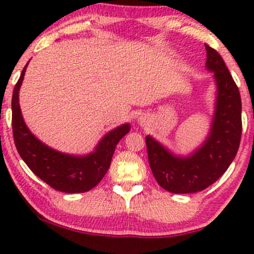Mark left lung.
<instances>
[{
	"mask_svg": "<svg viewBox=\"0 0 254 254\" xmlns=\"http://www.w3.org/2000/svg\"><path fill=\"white\" fill-rule=\"evenodd\" d=\"M208 70L217 85L216 110L210 135L188 158L172 156L159 142L146 136L148 163L160 187L174 193L202 191L219 180L239 150L243 122L241 97L233 77L216 50L205 44Z\"/></svg>",
	"mask_w": 254,
	"mask_h": 254,
	"instance_id": "8db88e82",
	"label": "left lung"
}]
</instances>
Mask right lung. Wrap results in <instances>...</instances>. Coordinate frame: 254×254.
Segmentation results:
<instances>
[{
    "label": "right lung",
    "mask_w": 254,
    "mask_h": 254,
    "mask_svg": "<svg viewBox=\"0 0 254 254\" xmlns=\"http://www.w3.org/2000/svg\"><path fill=\"white\" fill-rule=\"evenodd\" d=\"M26 67L15 84L11 98V125L16 150L33 174L58 191L85 192L100 183L108 171L118 142L129 132V125H122L109 132L95 150L85 157H74L52 150L39 141L23 122L19 104V89Z\"/></svg>",
    "instance_id": "right-lung-1"
}]
</instances>
